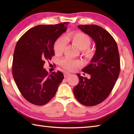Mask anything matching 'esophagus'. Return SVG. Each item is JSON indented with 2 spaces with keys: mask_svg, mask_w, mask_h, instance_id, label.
Masks as SVG:
<instances>
[{
  "mask_svg": "<svg viewBox=\"0 0 134 134\" xmlns=\"http://www.w3.org/2000/svg\"><path fill=\"white\" fill-rule=\"evenodd\" d=\"M70 75V73H69V72H65L64 74V76L65 78L67 77L68 76H69V75Z\"/></svg>",
  "mask_w": 134,
  "mask_h": 134,
  "instance_id": "34e87169",
  "label": "esophagus"
}]
</instances>
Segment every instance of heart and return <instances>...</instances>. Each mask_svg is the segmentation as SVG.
I'll use <instances>...</instances> for the list:
<instances>
[{
  "label": "heart",
  "mask_w": 134,
  "mask_h": 134,
  "mask_svg": "<svg viewBox=\"0 0 134 134\" xmlns=\"http://www.w3.org/2000/svg\"><path fill=\"white\" fill-rule=\"evenodd\" d=\"M69 39L74 45L79 48L80 50H87L88 51V47L91 44V40L88 36L82 32H77L70 34ZM66 46V40L64 37L58 38L54 44V50L57 54H60L63 52ZM60 64L63 68L68 71H75L79 68L81 67L82 63L79 60L72 59L69 57L61 60Z\"/></svg>",
  "instance_id": "1"
}]
</instances>
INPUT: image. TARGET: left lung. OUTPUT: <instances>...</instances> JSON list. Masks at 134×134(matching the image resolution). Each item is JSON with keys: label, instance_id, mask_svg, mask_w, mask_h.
<instances>
[{"label": "left lung", "instance_id": "obj_1", "mask_svg": "<svg viewBox=\"0 0 134 134\" xmlns=\"http://www.w3.org/2000/svg\"><path fill=\"white\" fill-rule=\"evenodd\" d=\"M78 27L92 38L96 50L91 63L82 70L91 77L87 79L78 74L79 82L73 92L82 105L94 106L105 100L115 86L120 71V55L115 40L104 29L94 25Z\"/></svg>", "mask_w": 134, "mask_h": 134}]
</instances>
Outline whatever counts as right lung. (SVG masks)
Wrapping results in <instances>:
<instances>
[{"label": "right lung", "instance_id": "add662e5", "mask_svg": "<svg viewBox=\"0 0 134 134\" xmlns=\"http://www.w3.org/2000/svg\"><path fill=\"white\" fill-rule=\"evenodd\" d=\"M68 23L35 26L16 44L12 73L19 90L29 103L37 105L47 104L64 79L62 72L49 74L43 65L54 55V43L67 30Z\"/></svg>", "mask_w": 134, "mask_h": 134}]
</instances>
